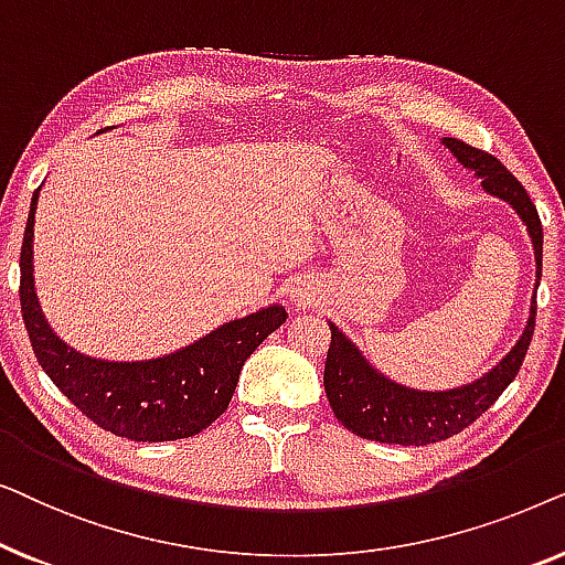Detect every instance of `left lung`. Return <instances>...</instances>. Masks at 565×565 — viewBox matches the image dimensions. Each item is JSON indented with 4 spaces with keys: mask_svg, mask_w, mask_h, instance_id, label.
Wrapping results in <instances>:
<instances>
[{
    "mask_svg": "<svg viewBox=\"0 0 565 565\" xmlns=\"http://www.w3.org/2000/svg\"><path fill=\"white\" fill-rule=\"evenodd\" d=\"M445 146L458 157L462 167L473 169L481 177L486 192L507 200L520 213V218L527 223L532 246H535L540 280V275H543V226H540L537 207L530 200L527 190L489 151L462 143L458 138H445ZM535 313L537 300H532V316L522 339L489 375L445 393L408 391L404 385L391 383L388 377L375 373L367 365L358 347L334 323H329L331 344L327 352V365H323V388H327L331 412L358 437L375 439V443L383 445L419 447L458 435L483 412H489V406H493V401L507 391V385L520 373L524 354L530 350L532 331H535Z\"/></svg>",
    "mask_w": 565,
    "mask_h": 565,
    "instance_id": "obj_1",
    "label": "left lung"
}]
</instances>
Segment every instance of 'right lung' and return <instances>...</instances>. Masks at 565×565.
Masks as SVG:
<instances>
[{
    "label": "right lung",
    "mask_w": 565,
    "mask_h": 565,
    "mask_svg": "<svg viewBox=\"0 0 565 565\" xmlns=\"http://www.w3.org/2000/svg\"><path fill=\"white\" fill-rule=\"evenodd\" d=\"M35 205L38 190L22 238L20 306L45 375L97 427L134 443H169L211 427L228 408L246 358L288 319L285 308L269 306L246 319L223 323L213 334L169 358L149 362L84 358L53 334L38 306L33 288Z\"/></svg>",
    "instance_id": "right-lung-1"
}]
</instances>
